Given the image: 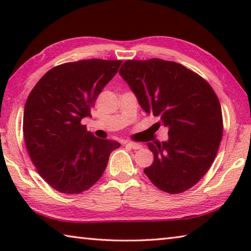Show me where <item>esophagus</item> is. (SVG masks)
<instances>
[{
    "mask_svg": "<svg viewBox=\"0 0 251 251\" xmlns=\"http://www.w3.org/2000/svg\"><path fill=\"white\" fill-rule=\"evenodd\" d=\"M126 146H128L130 148H133V150H141L142 145L141 144H137V143H133V142H128L126 143Z\"/></svg>",
    "mask_w": 251,
    "mask_h": 251,
    "instance_id": "34e87169",
    "label": "esophagus"
}]
</instances>
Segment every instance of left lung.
<instances>
[{"label":"left lung","instance_id":"1","mask_svg":"<svg viewBox=\"0 0 251 251\" xmlns=\"http://www.w3.org/2000/svg\"><path fill=\"white\" fill-rule=\"evenodd\" d=\"M120 74L141 107L168 127L167 142L147 143L154 161L145 175L168 194L192 188L210 168L223 138L216 93L197 73L159 58L128 59Z\"/></svg>","mask_w":251,"mask_h":251}]
</instances>
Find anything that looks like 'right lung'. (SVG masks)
<instances>
[{"instance_id":"add662e5","label":"right lung","mask_w":251,"mask_h":251,"mask_svg":"<svg viewBox=\"0 0 251 251\" xmlns=\"http://www.w3.org/2000/svg\"><path fill=\"white\" fill-rule=\"evenodd\" d=\"M122 61L83 59L50 70L26 100L23 134L40 176L63 194H80L95 184L120 143L95 137L83 125Z\"/></svg>"}]
</instances>
